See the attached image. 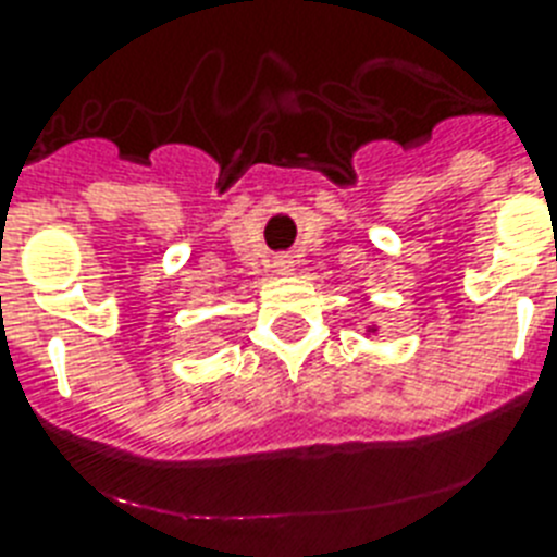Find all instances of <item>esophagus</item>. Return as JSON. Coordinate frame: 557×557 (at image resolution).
<instances>
[{
    "label": "esophagus",
    "mask_w": 557,
    "mask_h": 557,
    "mask_svg": "<svg viewBox=\"0 0 557 557\" xmlns=\"http://www.w3.org/2000/svg\"><path fill=\"white\" fill-rule=\"evenodd\" d=\"M292 265H294V260L288 255H283L274 260V271H277V274H288V271H292Z\"/></svg>",
    "instance_id": "1"
}]
</instances>
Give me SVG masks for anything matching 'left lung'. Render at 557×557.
<instances>
[{"label": "left lung", "instance_id": "8db88e82", "mask_svg": "<svg viewBox=\"0 0 557 557\" xmlns=\"http://www.w3.org/2000/svg\"><path fill=\"white\" fill-rule=\"evenodd\" d=\"M368 334H376V325H368Z\"/></svg>", "mask_w": 557, "mask_h": 557}]
</instances>
